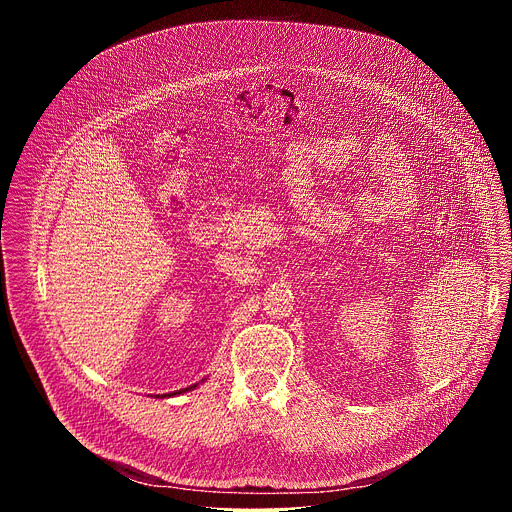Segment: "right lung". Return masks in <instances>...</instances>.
Listing matches in <instances>:
<instances>
[{
	"mask_svg": "<svg viewBox=\"0 0 512 512\" xmlns=\"http://www.w3.org/2000/svg\"><path fill=\"white\" fill-rule=\"evenodd\" d=\"M198 387V383L196 385H190V387H186V389H180V391H174V393H164V395H156V397H176V395H182V393H186V391H192V389H196Z\"/></svg>",
	"mask_w": 512,
	"mask_h": 512,
	"instance_id": "1",
	"label": "right lung"
}]
</instances>
